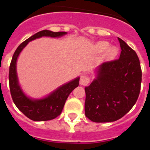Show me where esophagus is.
<instances>
[{"mask_svg":"<svg viewBox=\"0 0 150 150\" xmlns=\"http://www.w3.org/2000/svg\"><path fill=\"white\" fill-rule=\"evenodd\" d=\"M90 79L88 76H85V75H82L80 79H79V84L81 86H87L89 83Z\"/></svg>","mask_w":150,"mask_h":150,"instance_id":"obj_1","label":"esophagus"}]
</instances>
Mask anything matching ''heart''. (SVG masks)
I'll return each mask as SVG.
<instances>
[{
    "label": "heart",
    "instance_id": "obj_1",
    "mask_svg": "<svg viewBox=\"0 0 150 150\" xmlns=\"http://www.w3.org/2000/svg\"><path fill=\"white\" fill-rule=\"evenodd\" d=\"M109 46V43L107 42H105V41H100V42H98V43L96 44V48L97 52H104V50L105 51V56L106 57H112L116 54V50L114 46Z\"/></svg>",
    "mask_w": 150,
    "mask_h": 150
}]
</instances>
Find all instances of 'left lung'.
Wrapping results in <instances>:
<instances>
[{"label": "left lung", "mask_w": 150, "mask_h": 150, "mask_svg": "<svg viewBox=\"0 0 150 150\" xmlns=\"http://www.w3.org/2000/svg\"><path fill=\"white\" fill-rule=\"evenodd\" d=\"M119 59L104 62L95 68V78L85 87V114L95 122L120 120L138 98L142 72L137 54L118 38Z\"/></svg>", "instance_id": "obj_1"}]
</instances>
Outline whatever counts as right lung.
<instances>
[{"instance_id":"right-lung-1","label":"right lung","mask_w":150,"mask_h":150,"mask_svg":"<svg viewBox=\"0 0 150 150\" xmlns=\"http://www.w3.org/2000/svg\"><path fill=\"white\" fill-rule=\"evenodd\" d=\"M67 34V33L64 31L53 32L49 30H41L21 43L13 54L9 72L10 93L17 108L30 120L36 122L48 121L59 116L69 95L74 88L79 86V77L78 76L71 81L62 85L43 98H32L24 92L19 84L16 70L18 56L30 41L43 37L59 38Z\"/></svg>"}]
</instances>
